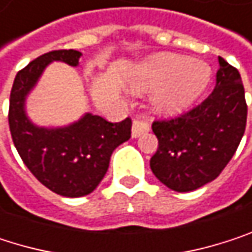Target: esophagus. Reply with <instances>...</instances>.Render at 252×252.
<instances>
[{
	"label": "esophagus",
	"instance_id": "1",
	"mask_svg": "<svg viewBox=\"0 0 252 252\" xmlns=\"http://www.w3.org/2000/svg\"><path fill=\"white\" fill-rule=\"evenodd\" d=\"M149 131V124L145 122V121H140V119H134L133 121V127H131V136L134 139L140 137L142 134L148 133Z\"/></svg>",
	"mask_w": 252,
	"mask_h": 252
}]
</instances>
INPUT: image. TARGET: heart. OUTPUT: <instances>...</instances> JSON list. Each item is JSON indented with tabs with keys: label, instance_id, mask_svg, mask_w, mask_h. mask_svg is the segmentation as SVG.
Returning <instances> with one entry per match:
<instances>
[{
	"label": "heart",
	"instance_id": "heart-1",
	"mask_svg": "<svg viewBox=\"0 0 252 252\" xmlns=\"http://www.w3.org/2000/svg\"><path fill=\"white\" fill-rule=\"evenodd\" d=\"M211 69L201 60L176 54H158L140 64L131 81L137 93L157 91L154 104L162 113L189 107L207 88Z\"/></svg>",
	"mask_w": 252,
	"mask_h": 252
}]
</instances>
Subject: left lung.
Segmentation results:
<instances>
[{"instance_id":"left-lung-1","label":"left lung","mask_w":252,"mask_h":252,"mask_svg":"<svg viewBox=\"0 0 252 252\" xmlns=\"http://www.w3.org/2000/svg\"><path fill=\"white\" fill-rule=\"evenodd\" d=\"M213 93L189 112L155 121L158 151L151 158L155 177L176 192L213 182L235 155L247 125V101L236 67L219 57Z\"/></svg>"}]
</instances>
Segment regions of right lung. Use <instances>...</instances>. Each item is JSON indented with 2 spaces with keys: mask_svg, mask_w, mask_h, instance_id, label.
Segmentation results:
<instances>
[{
  "mask_svg": "<svg viewBox=\"0 0 252 252\" xmlns=\"http://www.w3.org/2000/svg\"><path fill=\"white\" fill-rule=\"evenodd\" d=\"M81 53L54 50L32 60L17 72L8 109L13 143L29 171L50 190L67 198L91 193L104 177L112 152L131 137V119L109 122L85 113L59 128L36 127L25 112V100L51 62L78 66Z\"/></svg>",
  "mask_w": 252,
  "mask_h": 252,
  "instance_id": "right-lung-1",
  "label": "right lung"
}]
</instances>
